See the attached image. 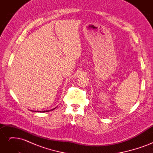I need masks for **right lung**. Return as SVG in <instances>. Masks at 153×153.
Returning <instances> with one entry per match:
<instances>
[{"mask_svg":"<svg viewBox=\"0 0 153 153\" xmlns=\"http://www.w3.org/2000/svg\"><path fill=\"white\" fill-rule=\"evenodd\" d=\"M55 108H54L53 109H52V110H54ZM48 111H49V110H46V111H42V112H41V111L40 112H48ZM35 112H36V111H35Z\"/></svg>","mask_w":153,"mask_h":153,"instance_id":"add662e5","label":"right lung"}]
</instances>
